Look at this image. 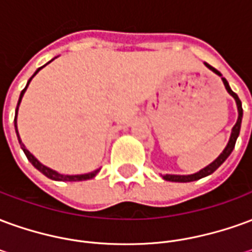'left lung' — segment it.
<instances>
[{"instance_id":"left-lung-1","label":"left lung","mask_w":252,"mask_h":252,"mask_svg":"<svg viewBox=\"0 0 252 252\" xmlns=\"http://www.w3.org/2000/svg\"><path fill=\"white\" fill-rule=\"evenodd\" d=\"M205 66L208 67V68H211L212 71L216 72L217 75H220L221 77V74L217 71L215 67L209 66L208 63H205ZM222 83H224V86H225V89H227V92L231 95H232L233 98H235V101H236V105H238V110H239V117H238V121H236V124L233 126L232 128V133H231V137H229V142H228L227 147L224 148V151H222L221 154H220V157L215 160V162H212L209 166H206L205 169L200 170L198 173H195V174H191V175H164L163 178L166 181H171V182H191V181H197L200 180V178H204V177H206V175L212 174L213 171H216L220 166H221L222 163H224V160L231 155V153H232V150L235 148V143H236V139H238L239 136V132H240V126H242V117H243V108H242V101L239 99L238 94L233 93L232 90H231V88H229V85H228L227 79L225 78H222Z\"/></svg>"}]
</instances>
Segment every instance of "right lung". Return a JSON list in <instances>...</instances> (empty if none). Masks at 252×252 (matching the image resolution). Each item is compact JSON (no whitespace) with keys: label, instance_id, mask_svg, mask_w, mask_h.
<instances>
[{"label":"right lung","instance_id":"obj_1","mask_svg":"<svg viewBox=\"0 0 252 252\" xmlns=\"http://www.w3.org/2000/svg\"><path fill=\"white\" fill-rule=\"evenodd\" d=\"M41 68V67H40ZM40 68L37 70V71L31 77V79L35 77L37 72L40 71ZM31 79L28 81V83H27V86H25V89L21 92V94H20V98H19V102H17V108H16V116H14V128H16V133H17V139H19V143L21 144V148H23V151H24V154L27 155V158H28V160H30L31 163L35 166L36 169L39 170L40 173H43V174L46 175V177H48L50 180H54V181H68V182H72V181H86V180H90V178H93V177H95V174L98 173V170H95V171H93V173H89V174H81V175H63V174H59V173H57V171H54V170L48 169V167H46L44 164H41L37 159L32 155V154L27 150V148L24 147V144L21 143V139H20L19 136V132H17V110H19V105L20 102H21V98H23V95H24L25 90H27V88H28V85H30Z\"/></svg>","mask_w":252,"mask_h":252}]
</instances>
